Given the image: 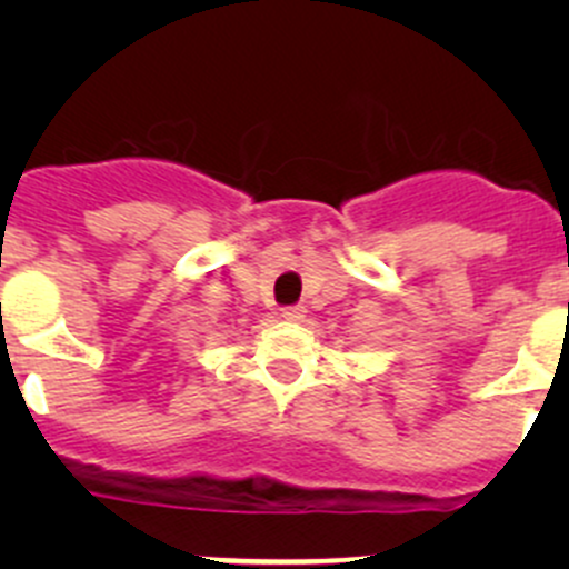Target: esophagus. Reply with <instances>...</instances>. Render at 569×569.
I'll use <instances>...</instances> for the list:
<instances>
[{"label": "esophagus", "instance_id": "obj_1", "mask_svg": "<svg viewBox=\"0 0 569 569\" xmlns=\"http://www.w3.org/2000/svg\"><path fill=\"white\" fill-rule=\"evenodd\" d=\"M306 306H291V308H286L283 311V319L286 321H302L306 319Z\"/></svg>", "mask_w": 569, "mask_h": 569}]
</instances>
